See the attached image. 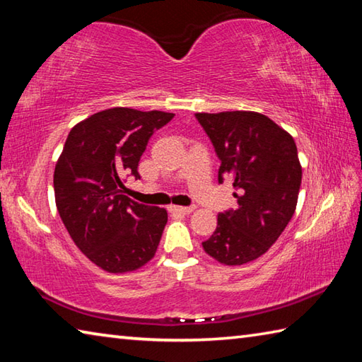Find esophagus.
Returning a JSON list of instances; mask_svg holds the SVG:
<instances>
[{
	"instance_id": "obj_1",
	"label": "esophagus",
	"mask_w": 362,
	"mask_h": 362,
	"mask_svg": "<svg viewBox=\"0 0 362 362\" xmlns=\"http://www.w3.org/2000/svg\"><path fill=\"white\" fill-rule=\"evenodd\" d=\"M193 211H194L193 206H188V207L169 206V212H173V214H189V212H193Z\"/></svg>"
}]
</instances>
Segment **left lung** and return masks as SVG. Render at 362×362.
Here are the masks:
<instances>
[{"instance_id": "left-lung-1", "label": "left lung", "mask_w": 362, "mask_h": 362, "mask_svg": "<svg viewBox=\"0 0 362 362\" xmlns=\"http://www.w3.org/2000/svg\"><path fill=\"white\" fill-rule=\"evenodd\" d=\"M220 159L218 183L233 182L238 209L220 212L203 243L223 265H244L273 246L296 212L302 183L289 132L257 112L196 113Z\"/></svg>"}]
</instances>
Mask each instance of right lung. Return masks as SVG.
<instances>
[{"mask_svg": "<svg viewBox=\"0 0 362 362\" xmlns=\"http://www.w3.org/2000/svg\"><path fill=\"white\" fill-rule=\"evenodd\" d=\"M174 113L116 107L78 122L54 170L59 216L76 247L108 273L134 272L156 254L168 212L127 198L150 137Z\"/></svg>", "mask_w": 362, "mask_h": 362, "instance_id": "1", "label": "right lung"}]
</instances>
